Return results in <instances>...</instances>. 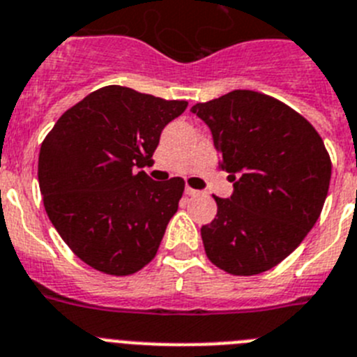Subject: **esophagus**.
Segmentation results:
<instances>
[{
    "mask_svg": "<svg viewBox=\"0 0 357 357\" xmlns=\"http://www.w3.org/2000/svg\"><path fill=\"white\" fill-rule=\"evenodd\" d=\"M185 194H187V196H199V190H196V188H190V187H187L185 188Z\"/></svg>",
    "mask_w": 357,
    "mask_h": 357,
    "instance_id": "esophagus-1",
    "label": "esophagus"
}]
</instances>
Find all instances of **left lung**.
<instances>
[{"instance_id":"8db88e82","label":"left lung","mask_w":357,"mask_h":357,"mask_svg":"<svg viewBox=\"0 0 357 357\" xmlns=\"http://www.w3.org/2000/svg\"><path fill=\"white\" fill-rule=\"evenodd\" d=\"M212 132L234 192L215 197L201 228L204 252L231 275H259L300 246L324 208L331 158L314 127L289 105L250 89L192 105Z\"/></svg>"}]
</instances>
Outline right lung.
Masks as SVG:
<instances>
[{
	"mask_svg": "<svg viewBox=\"0 0 357 357\" xmlns=\"http://www.w3.org/2000/svg\"><path fill=\"white\" fill-rule=\"evenodd\" d=\"M187 105L105 86L68 109L45 138L37 172L45 210L88 266L123 277L154 259L185 181H154L140 169L153 165L163 127Z\"/></svg>",
	"mask_w": 357,
	"mask_h": 357,
	"instance_id": "1",
	"label": "right lung"
}]
</instances>
